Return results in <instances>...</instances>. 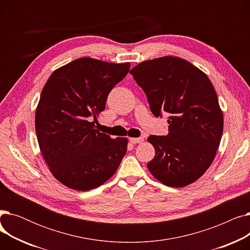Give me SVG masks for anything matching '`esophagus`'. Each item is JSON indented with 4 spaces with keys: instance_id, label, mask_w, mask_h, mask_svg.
I'll return each instance as SVG.
<instances>
[{
    "instance_id": "esophagus-1",
    "label": "esophagus",
    "mask_w": 250,
    "mask_h": 250,
    "mask_svg": "<svg viewBox=\"0 0 250 250\" xmlns=\"http://www.w3.org/2000/svg\"><path fill=\"white\" fill-rule=\"evenodd\" d=\"M129 142L132 144H140L142 142H144V138L143 137H139V138H130Z\"/></svg>"
}]
</instances>
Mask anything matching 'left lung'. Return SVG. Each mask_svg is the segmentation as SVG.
Segmentation results:
<instances>
[{"label":"left lung","mask_w":250,"mask_h":250,"mask_svg":"<svg viewBox=\"0 0 250 250\" xmlns=\"http://www.w3.org/2000/svg\"><path fill=\"white\" fill-rule=\"evenodd\" d=\"M156 116L169 114L168 135L150 136L147 167L163 185L183 188L211 166L223 134V113L208 76L177 57L145 61L129 71Z\"/></svg>","instance_id":"left-lung-1"}]
</instances>
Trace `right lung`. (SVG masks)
Instances as JSON below:
<instances>
[{
  "label": "right lung",
  "instance_id": "add662e5",
  "mask_svg": "<svg viewBox=\"0 0 250 250\" xmlns=\"http://www.w3.org/2000/svg\"><path fill=\"white\" fill-rule=\"evenodd\" d=\"M130 63L77 59L56 70L45 83L35 113L39 148L63 186L86 191L108 180L127 149L125 138L112 139L95 128L112 88Z\"/></svg>",
  "mask_w": 250,
  "mask_h": 250
}]
</instances>
